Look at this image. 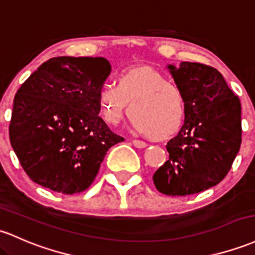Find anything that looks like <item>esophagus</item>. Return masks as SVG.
<instances>
[{
    "mask_svg": "<svg viewBox=\"0 0 255 255\" xmlns=\"http://www.w3.org/2000/svg\"><path fill=\"white\" fill-rule=\"evenodd\" d=\"M133 145L135 147H138V149H144V147H146L147 146V144L145 141H142V140H133Z\"/></svg>",
    "mask_w": 255,
    "mask_h": 255,
    "instance_id": "34e87169",
    "label": "esophagus"
}]
</instances>
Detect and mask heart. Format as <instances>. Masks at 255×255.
Listing matches in <instances>:
<instances>
[{"mask_svg":"<svg viewBox=\"0 0 255 255\" xmlns=\"http://www.w3.org/2000/svg\"><path fill=\"white\" fill-rule=\"evenodd\" d=\"M98 104L111 126L119 125L129 109L134 129L153 138L177 132L186 109L180 87L151 68L128 70L120 75L117 85L104 83L98 92Z\"/></svg>","mask_w":255,"mask_h":255,"instance_id":"obj_1","label":"heart"}]
</instances>
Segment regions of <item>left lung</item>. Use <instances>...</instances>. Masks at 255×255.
I'll list each match as a JSON object with an SVG mask.
<instances>
[{"mask_svg": "<svg viewBox=\"0 0 255 255\" xmlns=\"http://www.w3.org/2000/svg\"><path fill=\"white\" fill-rule=\"evenodd\" d=\"M185 97V122L167 142L169 159L153 174L161 194H198L219 184L242 141L241 102L217 69L183 61L167 66Z\"/></svg>", "mask_w": 255, "mask_h": 255, "instance_id": "1", "label": "left lung"}]
</instances>
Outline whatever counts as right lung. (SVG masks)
<instances>
[{"label":"right lung","instance_id":"add662e5","mask_svg":"<svg viewBox=\"0 0 255 255\" xmlns=\"http://www.w3.org/2000/svg\"><path fill=\"white\" fill-rule=\"evenodd\" d=\"M110 71L105 58L57 57L18 89L9 140L33 183L64 195L85 191L109 149L125 140L98 116Z\"/></svg>","mask_w":255,"mask_h":255}]
</instances>
